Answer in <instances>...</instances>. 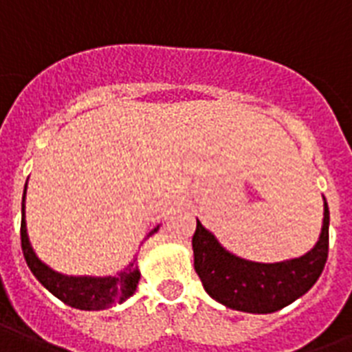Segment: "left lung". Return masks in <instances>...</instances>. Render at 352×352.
Listing matches in <instances>:
<instances>
[{
    "mask_svg": "<svg viewBox=\"0 0 352 352\" xmlns=\"http://www.w3.org/2000/svg\"><path fill=\"white\" fill-rule=\"evenodd\" d=\"M193 267L204 290L234 311L268 314L290 305L322 276L329 256V206L323 197L320 239L305 256L281 263H254L225 250L197 221L192 237Z\"/></svg>",
    "mask_w": 352,
    "mask_h": 352,
    "instance_id": "1",
    "label": "left lung"
}]
</instances>
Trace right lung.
Returning a JSON list of instances; mask_svg holds the SVG:
<instances>
[{"label":"right lung","instance_id":"obj_1","mask_svg":"<svg viewBox=\"0 0 352 352\" xmlns=\"http://www.w3.org/2000/svg\"><path fill=\"white\" fill-rule=\"evenodd\" d=\"M27 188V186H25ZM159 230L155 226L149 235H153ZM21 250L30 272L34 274L36 279L45 287L51 294H54L58 300H62L65 305L80 309V311H102L107 307L117 305L126 301L133 292L137 290L140 272H138L137 259L129 263L126 270L118 272L117 276H107V278H74V276H63V274L52 270L38 259V256L32 250L27 235V225H25V193L21 201Z\"/></svg>","mask_w":352,"mask_h":352}]
</instances>
